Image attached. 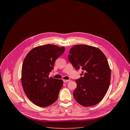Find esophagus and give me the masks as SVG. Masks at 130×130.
<instances>
[{"label": "esophagus", "instance_id": "1", "mask_svg": "<svg viewBox=\"0 0 130 130\" xmlns=\"http://www.w3.org/2000/svg\"><path fill=\"white\" fill-rule=\"evenodd\" d=\"M70 80H63V82L64 83H67L68 82H69Z\"/></svg>", "mask_w": 130, "mask_h": 130}]
</instances>
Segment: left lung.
<instances>
[{
  "label": "left lung",
  "mask_w": 130,
  "mask_h": 130,
  "mask_svg": "<svg viewBox=\"0 0 130 130\" xmlns=\"http://www.w3.org/2000/svg\"><path fill=\"white\" fill-rule=\"evenodd\" d=\"M68 60L77 70H82L76 80L74 98L82 106H91L105 96L110 81L111 72L107 59L99 48L86 45L73 46L69 51Z\"/></svg>",
  "instance_id": "8db88e82"
}]
</instances>
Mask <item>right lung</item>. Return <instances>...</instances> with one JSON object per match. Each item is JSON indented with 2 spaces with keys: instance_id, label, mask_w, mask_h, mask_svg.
Masks as SVG:
<instances>
[{
  "instance_id": "1",
  "label": "right lung",
  "mask_w": 130,
  "mask_h": 130,
  "mask_svg": "<svg viewBox=\"0 0 130 130\" xmlns=\"http://www.w3.org/2000/svg\"><path fill=\"white\" fill-rule=\"evenodd\" d=\"M64 51V47L47 44L34 48L25 58L22 86L28 99L35 105L47 107L57 101L63 81L49 77V74Z\"/></svg>"
}]
</instances>
